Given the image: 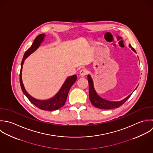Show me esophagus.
Listing matches in <instances>:
<instances>
[{"label":"esophagus","mask_w":153,"mask_h":153,"mask_svg":"<svg viewBox=\"0 0 153 153\" xmlns=\"http://www.w3.org/2000/svg\"><path fill=\"white\" fill-rule=\"evenodd\" d=\"M87 74V71L85 70V69H82V70H81L80 72H79V75H80L81 76H82V77L85 76Z\"/></svg>","instance_id":"1"}]
</instances>
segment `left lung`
<instances>
[{
	"mask_svg": "<svg viewBox=\"0 0 153 153\" xmlns=\"http://www.w3.org/2000/svg\"><path fill=\"white\" fill-rule=\"evenodd\" d=\"M129 47L132 49L133 51L136 52L135 50L131 46V45H129ZM87 77H88V81L89 84V98L92 104L96 107H97L101 109H112V108H117L126 102V100L131 96V94H130L126 98H125V99L120 102H110V101L104 100L101 98L100 97H99L98 94L96 93L94 88L93 82L91 76L90 75H88Z\"/></svg>",
	"mask_w": 153,
	"mask_h": 153,
	"instance_id": "left-lung-1",
	"label": "left lung"
}]
</instances>
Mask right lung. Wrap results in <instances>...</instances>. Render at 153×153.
Returning <instances> with one entry per match:
<instances>
[{"instance_id":"add662e5","label":"right lung","mask_w":153,"mask_h":153,"mask_svg":"<svg viewBox=\"0 0 153 153\" xmlns=\"http://www.w3.org/2000/svg\"><path fill=\"white\" fill-rule=\"evenodd\" d=\"M45 37V34H40L34 40L32 46L25 51L23 59L22 60L21 62V71L19 74V82L21 85V87L22 89V91L23 93L26 96V97L28 99V100L31 102L34 105L39 108L40 109L43 110H48V111H53L57 110L62 107L66 101L68 94L69 93V91L71 88V87L72 86V85L75 82L77 76L76 75H74L73 76L68 77L66 80L65 81V83L63 84V86L59 90V91L57 93V94L51 99H49L48 100H39L36 99H34L31 96H30L27 91L25 90V88L24 87L22 81V65L24 62V60L33 52L35 51L40 45L41 43L43 40L44 38Z\"/></svg>"}]
</instances>
